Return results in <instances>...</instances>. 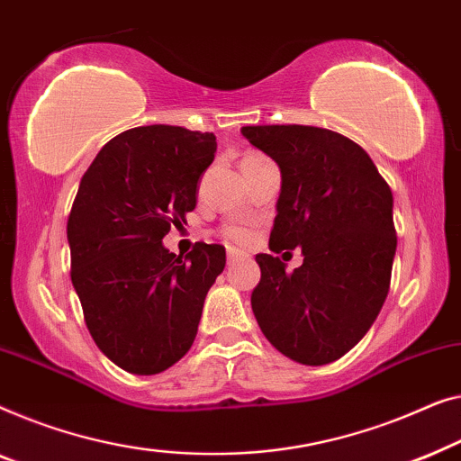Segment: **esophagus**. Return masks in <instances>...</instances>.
Listing matches in <instances>:
<instances>
[{
	"label": "esophagus",
	"instance_id": "esophagus-1",
	"mask_svg": "<svg viewBox=\"0 0 461 461\" xmlns=\"http://www.w3.org/2000/svg\"><path fill=\"white\" fill-rule=\"evenodd\" d=\"M242 258H246L244 252H240L238 249H228V263L233 265L236 261H242Z\"/></svg>",
	"mask_w": 461,
	"mask_h": 461
}]
</instances>
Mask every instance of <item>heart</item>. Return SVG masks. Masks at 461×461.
I'll use <instances>...</instances> for the list:
<instances>
[{
	"instance_id": "b5f03b06",
	"label": "heart",
	"mask_w": 461,
	"mask_h": 461,
	"mask_svg": "<svg viewBox=\"0 0 461 461\" xmlns=\"http://www.w3.org/2000/svg\"><path fill=\"white\" fill-rule=\"evenodd\" d=\"M223 236L231 240V242L244 244V242H249V240H250L252 231H250V228H246V225H230V228L223 230Z\"/></svg>"
}]
</instances>
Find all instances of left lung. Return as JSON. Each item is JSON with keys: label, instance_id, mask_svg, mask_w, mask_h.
<instances>
[{"label": "left lung", "instance_id": "1", "mask_svg": "<svg viewBox=\"0 0 461 461\" xmlns=\"http://www.w3.org/2000/svg\"><path fill=\"white\" fill-rule=\"evenodd\" d=\"M242 135L282 173L269 250L303 252L293 274L274 255L255 257L252 313L288 359L326 366L357 345L386 301L397 250L393 192L367 152L330 129L257 125Z\"/></svg>", "mask_w": 461, "mask_h": 461}]
</instances>
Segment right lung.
I'll return each instance as SVG.
<instances>
[{"instance_id": "right-lung-1", "label": "right lung", "mask_w": 461, "mask_h": 461, "mask_svg": "<svg viewBox=\"0 0 461 461\" xmlns=\"http://www.w3.org/2000/svg\"><path fill=\"white\" fill-rule=\"evenodd\" d=\"M215 152L212 133L135 127L110 140L81 177L67 225L70 280L95 345L129 374H160L190 351L225 267L221 244L196 242L185 258L163 244L196 206Z\"/></svg>"}]
</instances>
